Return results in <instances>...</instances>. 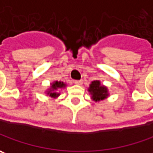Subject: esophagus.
Listing matches in <instances>:
<instances>
[{"label": "esophagus", "mask_w": 153, "mask_h": 153, "mask_svg": "<svg viewBox=\"0 0 153 153\" xmlns=\"http://www.w3.org/2000/svg\"><path fill=\"white\" fill-rule=\"evenodd\" d=\"M74 84L75 85H81L83 84V81L82 80H75L74 81Z\"/></svg>", "instance_id": "esophagus-1"}]
</instances>
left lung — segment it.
I'll return each mask as SVG.
<instances>
[{
    "label": "left lung",
    "instance_id": "obj_1",
    "mask_svg": "<svg viewBox=\"0 0 153 153\" xmlns=\"http://www.w3.org/2000/svg\"><path fill=\"white\" fill-rule=\"evenodd\" d=\"M88 91L91 96L92 100L95 102H99L101 100H103L107 98L110 95L108 88L105 85H101L100 80L91 81L88 88Z\"/></svg>",
    "mask_w": 153,
    "mask_h": 153
}]
</instances>
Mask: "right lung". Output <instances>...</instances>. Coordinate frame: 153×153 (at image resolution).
I'll use <instances>...</instances> for the list:
<instances>
[{"label": "right lung", "mask_w": 153, "mask_h": 153, "mask_svg": "<svg viewBox=\"0 0 153 153\" xmlns=\"http://www.w3.org/2000/svg\"><path fill=\"white\" fill-rule=\"evenodd\" d=\"M67 86V84L64 83L63 81H54L50 84V87L45 91L47 95H49L50 97L56 98L57 97L60 96L59 91L63 89Z\"/></svg>", "instance_id": "1"}]
</instances>
